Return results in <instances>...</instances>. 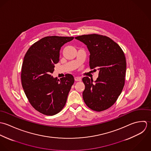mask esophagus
Returning a JSON list of instances; mask_svg holds the SVG:
<instances>
[{"label":"esophagus","mask_w":151,"mask_h":151,"mask_svg":"<svg viewBox=\"0 0 151 151\" xmlns=\"http://www.w3.org/2000/svg\"><path fill=\"white\" fill-rule=\"evenodd\" d=\"M82 79L81 77H78V76H75V81H81Z\"/></svg>","instance_id":"obj_1"}]
</instances>
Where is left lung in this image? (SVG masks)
Instances as JSON below:
<instances>
[{
  "label": "left lung",
  "instance_id": "1",
  "mask_svg": "<svg viewBox=\"0 0 151 151\" xmlns=\"http://www.w3.org/2000/svg\"><path fill=\"white\" fill-rule=\"evenodd\" d=\"M87 45L90 52L89 66L99 70L94 82L86 76L83 99L88 107L101 111L111 107L120 95L125 84L126 60L120 47L109 37L92 34L76 37Z\"/></svg>",
  "mask_w": 151,
  "mask_h": 151
}]
</instances>
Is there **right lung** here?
I'll return each instance as SVG.
<instances>
[{"instance_id":"obj_1","label":"right lung","mask_w":151,"mask_h":151,"mask_svg":"<svg viewBox=\"0 0 151 151\" xmlns=\"http://www.w3.org/2000/svg\"><path fill=\"white\" fill-rule=\"evenodd\" d=\"M73 37L47 36L34 43L27 51L21 73L22 87L31 105L38 112L53 116L65 106L74 83L69 73L54 78L55 64L60 60V51Z\"/></svg>"}]
</instances>
